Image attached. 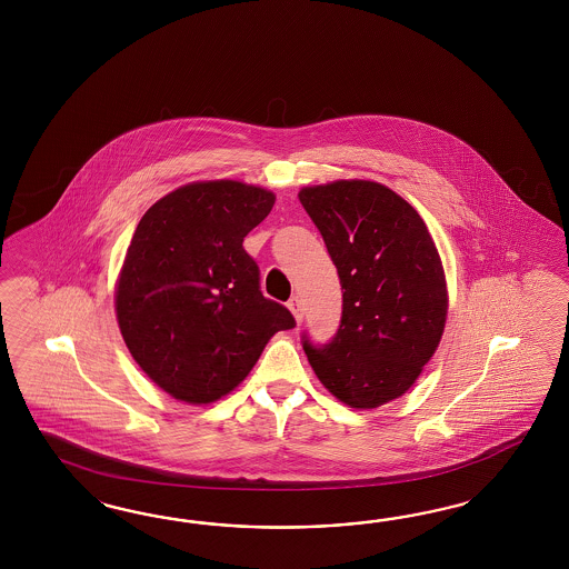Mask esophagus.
<instances>
[{"instance_id": "obj_1", "label": "esophagus", "mask_w": 569, "mask_h": 569, "mask_svg": "<svg viewBox=\"0 0 569 569\" xmlns=\"http://www.w3.org/2000/svg\"><path fill=\"white\" fill-rule=\"evenodd\" d=\"M288 309L292 310L296 321L300 323V321H302V317H305V309H302V302H300V298H298V296H292V298L288 300Z\"/></svg>"}]
</instances>
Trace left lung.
<instances>
[{"mask_svg": "<svg viewBox=\"0 0 569 569\" xmlns=\"http://www.w3.org/2000/svg\"><path fill=\"white\" fill-rule=\"evenodd\" d=\"M321 231L342 286L331 342L302 336L310 367L352 409L402 397L440 345L447 281L423 219L376 181H333L298 193Z\"/></svg>", "mask_w": 569, "mask_h": 569, "instance_id": "obj_1", "label": "left lung"}]
</instances>
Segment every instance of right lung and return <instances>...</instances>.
Returning <instances> with one entry per match:
<instances>
[{
  "label": "right lung",
  "instance_id": "right-lung-1",
  "mask_svg": "<svg viewBox=\"0 0 569 569\" xmlns=\"http://www.w3.org/2000/svg\"><path fill=\"white\" fill-rule=\"evenodd\" d=\"M276 196L240 181H200L141 217L117 283L122 340L172 398L208 405L229 395L292 312L260 292L243 238Z\"/></svg>",
  "mask_w": 569,
  "mask_h": 569
}]
</instances>
